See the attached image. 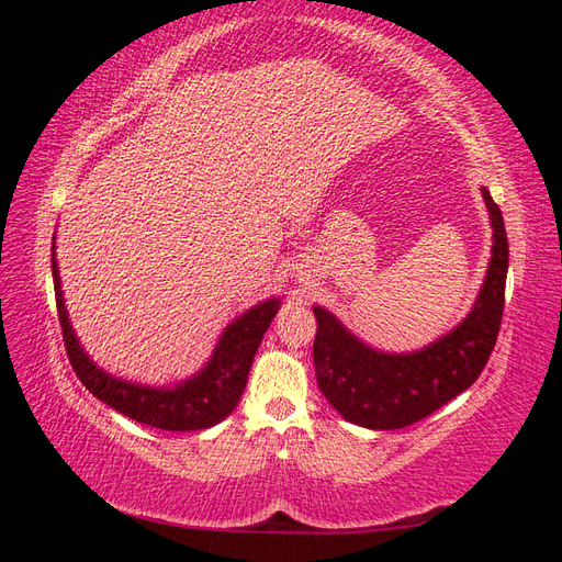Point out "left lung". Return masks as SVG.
<instances>
[{"label": "left lung", "instance_id": "8db88e82", "mask_svg": "<svg viewBox=\"0 0 562 562\" xmlns=\"http://www.w3.org/2000/svg\"><path fill=\"white\" fill-rule=\"evenodd\" d=\"M481 194L495 241L479 300L454 330L419 351L384 353L353 337L328 310L314 307L318 389L345 419L366 429L411 427L479 380L499 335L508 269L502 211L485 187Z\"/></svg>", "mask_w": 562, "mask_h": 562}]
</instances>
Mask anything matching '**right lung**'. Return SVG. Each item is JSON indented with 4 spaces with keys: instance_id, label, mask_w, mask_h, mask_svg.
I'll return each mask as SVG.
<instances>
[{
    "instance_id": "1",
    "label": "right lung",
    "mask_w": 562,
    "mask_h": 562,
    "mask_svg": "<svg viewBox=\"0 0 562 562\" xmlns=\"http://www.w3.org/2000/svg\"><path fill=\"white\" fill-rule=\"evenodd\" d=\"M50 271H54L58 321L63 328L65 349L81 384L95 398L114 407L116 413L164 431L209 429L234 411L246 389L255 351H258L269 323L277 316L281 304L277 297H271L255 304L252 310L239 318H234L225 333L220 335L209 363L194 378L176 386H143L112 378L110 372L98 368L79 345L60 291L56 244L50 246Z\"/></svg>"
}]
</instances>
